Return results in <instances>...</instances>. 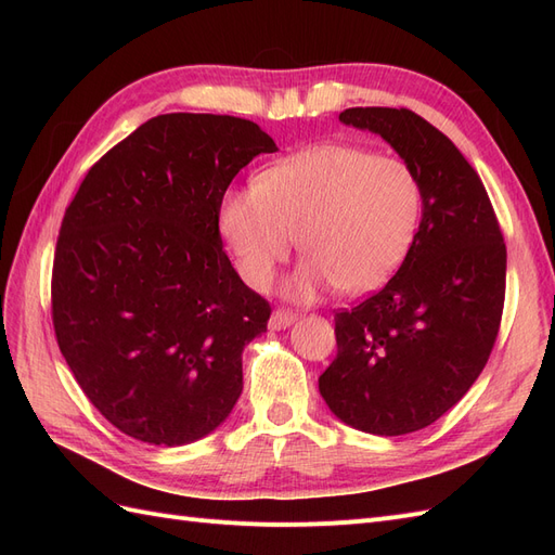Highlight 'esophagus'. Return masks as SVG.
Masks as SVG:
<instances>
[{"instance_id": "obj_1", "label": "esophagus", "mask_w": 555, "mask_h": 555, "mask_svg": "<svg viewBox=\"0 0 555 555\" xmlns=\"http://www.w3.org/2000/svg\"><path fill=\"white\" fill-rule=\"evenodd\" d=\"M294 322H296V314L294 312H289V310H275L271 314V319H268V326H271L273 331H282V328L292 326Z\"/></svg>"}]
</instances>
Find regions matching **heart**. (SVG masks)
<instances>
[{"label":"heart","mask_w":555,"mask_h":555,"mask_svg":"<svg viewBox=\"0 0 555 555\" xmlns=\"http://www.w3.org/2000/svg\"><path fill=\"white\" fill-rule=\"evenodd\" d=\"M422 188L405 162L357 145L324 143L284 157L257 184L229 188L217 224L241 278L263 292L298 243L308 255L282 294L312 304L343 287L367 294L408 257Z\"/></svg>","instance_id":"b5f03b06"}]
</instances>
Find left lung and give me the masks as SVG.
Here are the masks:
<instances>
[{"mask_svg": "<svg viewBox=\"0 0 555 555\" xmlns=\"http://www.w3.org/2000/svg\"><path fill=\"white\" fill-rule=\"evenodd\" d=\"M340 122L382 137L422 188L405 261L384 289L335 312L338 357L319 377L340 422L391 438L438 422L483 371L505 306L507 249L477 171L422 115L347 108Z\"/></svg>", "mask_w": 555, "mask_h": 555, "instance_id": "left-lung-1", "label": "left lung"}]
</instances>
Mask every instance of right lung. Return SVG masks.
<instances>
[{"label": "right lung", "mask_w": 555, "mask_h": 555, "mask_svg": "<svg viewBox=\"0 0 555 555\" xmlns=\"http://www.w3.org/2000/svg\"><path fill=\"white\" fill-rule=\"evenodd\" d=\"M278 145L231 115L166 113L88 171L64 212L53 324L82 393L133 440L206 438L243 391L271 306L222 249L231 180Z\"/></svg>", "instance_id": "1"}]
</instances>
